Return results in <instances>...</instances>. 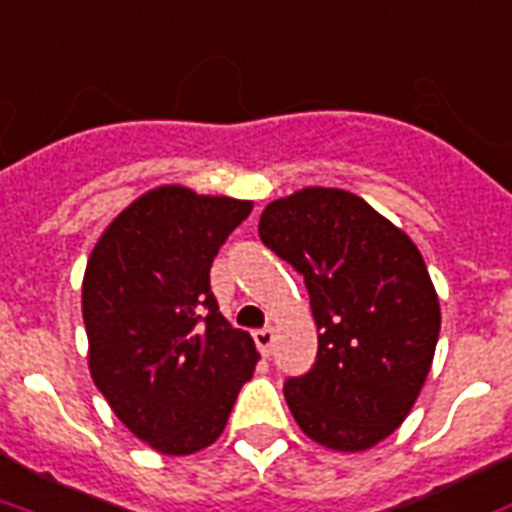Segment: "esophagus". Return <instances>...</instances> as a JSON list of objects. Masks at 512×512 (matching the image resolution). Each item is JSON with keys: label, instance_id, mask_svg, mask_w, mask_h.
I'll return each instance as SVG.
<instances>
[{"label": "esophagus", "instance_id": "esophagus-1", "mask_svg": "<svg viewBox=\"0 0 512 512\" xmlns=\"http://www.w3.org/2000/svg\"><path fill=\"white\" fill-rule=\"evenodd\" d=\"M255 336V344H257V350L263 352V355H271L274 352V342H276V333L274 328H260V331L252 333Z\"/></svg>", "mask_w": 512, "mask_h": 512}]
</instances>
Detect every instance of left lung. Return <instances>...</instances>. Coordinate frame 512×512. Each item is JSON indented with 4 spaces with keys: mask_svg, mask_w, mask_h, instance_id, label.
<instances>
[{
    "mask_svg": "<svg viewBox=\"0 0 512 512\" xmlns=\"http://www.w3.org/2000/svg\"><path fill=\"white\" fill-rule=\"evenodd\" d=\"M263 244L304 276L317 361L287 407L325 448L369 450L399 429L429 377L439 301L410 236L352 192L306 187L268 203Z\"/></svg>",
    "mask_w": 512,
    "mask_h": 512,
    "instance_id": "8db88e82",
    "label": "left lung"
}]
</instances>
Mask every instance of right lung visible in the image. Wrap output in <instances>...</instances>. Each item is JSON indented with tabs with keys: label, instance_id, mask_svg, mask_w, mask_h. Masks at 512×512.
<instances>
[{
	"label": "right lung",
	"instance_id": "right-lung-1",
	"mask_svg": "<svg viewBox=\"0 0 512 512\" xmlns=\"http://www.w3.org/2000/svg\"><path fill=\"white\" fill-rule=\"evenodd\" d=\"M249 200L157 187L113 219L83 274L89 372L116 418L165 456L222 434L252 372V336L219 314L211 263Z\"/></svg>",
	"mask_w": 512,
	"mask_h": 512
}]
</instances>
